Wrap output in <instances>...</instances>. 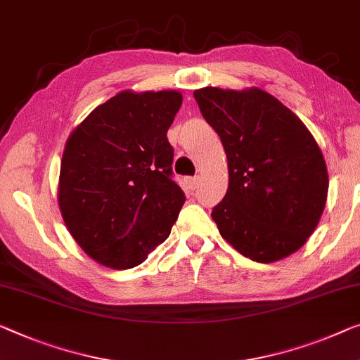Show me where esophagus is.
I'll return each mask as SVG.
<instances>
[{
  "instance_id": "esophagus-1",
  "label": "esophagus",
  "mask_w": 360,
  "mask_h": 360,
  "mask_svg": "<svg viewBox=\"0 0 360 360\" xmlns=\"http://www.w3.org/2000/svg\"><path fill=\"white\" fill-rule=\"evenodd\" d=\"M199 184V176H190V179H186V185L191 188V190H195Z\"/></svg>"
}]
</instances>
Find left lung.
Wrapping results in <instances>:
<instances>
[{"mask_svg":"<svg viewBox=\"0 0 360 360\" xmlns=\"http://www.w3.org/2000/svg\"><path fill=\"white\" fill-rule=\"evenodd\" d=\"M217 131L229 162V190L212 209L225 241L251 261L288 257L312 235L328 195L323 154L311 131L259 88L193 93Z\"/></svg>","mask_w":360,"mask_h":360,"instance_id":"8db88e82","label":"left lung"}]
</instances>
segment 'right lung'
I'll list each match as a JSON object with an SVG mask.
<instances>
[{"label":"right lung","instance_id":"right-lung-1","mask_svg":"<svg viewBox=\"0 0 360 360\" xmlns=\"http://www.w3.org/2000/svg\"><path fill=\"white\" fill-rule=\"evenodd\" d=\"M181 99L175 90L120 91L68 138L59 209L72 238L101 265H140L170 235L185 202L167 140Z\"/></svg>","mask_w":360,"mask_h":360}]
</instances>
